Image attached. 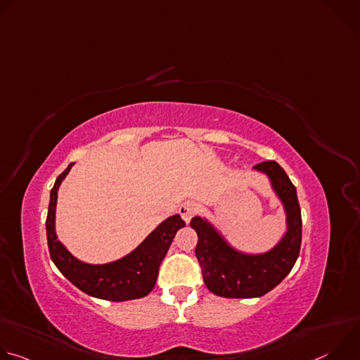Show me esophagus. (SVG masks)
I'll list each match as a JSON object with an SVG mask.
<instances>
[{
    "instance_id": "esophagus-1",
    "label": "esophagus",
    "mask_w": 360,
    "mask_h": 360,
    "mask_svg": "<svg viewBox=\"0 0 360 360\" xmlns=\"http://www.w3.org/2000/svg\"><path fill=\"white\" fill-rule=\"evenodd\" d=\"M196 212V205L193 202H184L179 207V214L182 217V219L188 224L191 221V218L195 215Z\"/></svg>"
}]
</instances>
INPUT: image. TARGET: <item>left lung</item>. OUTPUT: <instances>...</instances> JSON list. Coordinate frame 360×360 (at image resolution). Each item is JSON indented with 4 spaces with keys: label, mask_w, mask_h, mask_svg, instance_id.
<instances>
[{
    "label": "left lung",
    "mask_w": 360,
    "mask_h": 360,
    "mask_svg": "<svg viewBox=\"0 0 360 360\" xmlns=\"http://www.w3.org/2000/svg\"><path fill=\"white\" fill-rule=\"evenodd\" d=\"M255 171L265 174L283 203L286 232L268 252L245 253L228 243L207 219L195 217L191 228L198 233L195 255L207 288L222 297H259L278 286L292 271L300 250L302 217L296 188L275 161L261 162Z\"/></svg>",
    "instance_id": "8db88e82"
}]
</instances>
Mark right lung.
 <instances>
[{
    "mask_svg": "<svg viewBox=\"0 0 360 360\" xmlns=\"http://www.w3.org/2000/svg\"><path fill=\"white\" fill-rule=\"evenodd\" d=\"M72 165L74 162H71L57 178L49 195L45 226L51 259L72 285L89 296L111 302H124L146 296L155 286L161 262L164 261L176 232L185 226V222L179 215L167 218L142 240L139 246L118 261L104 265L81 262L68 252L56 233L58 189Z\"/></svg>",
    "mask_w": 360,
    "mask_h": 360,
    "instance_id": "right-lung-1",
    "label": "right lung"
}]
</instances>
